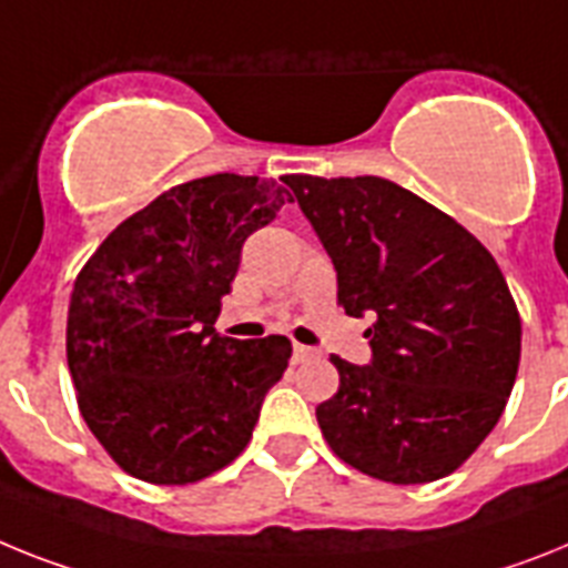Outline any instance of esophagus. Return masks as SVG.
Instances as JSON below:
<instances>
[{"label": "esophagus", "mask_w": 568, "mask_h": 568, "mask_svg": "<svg viewBox=\"0 0 568 568\" xmlns=\"http://www.w3.org/2000/svg\"><path fill=\"white\" fill-rule=\"evenodd\" d=\"M292 357H294V364H308V361H317V357H321V352L312 349V346H303V343H297Z\"/></svg>", "instance_id": "esophagus-1"}]
</instances>
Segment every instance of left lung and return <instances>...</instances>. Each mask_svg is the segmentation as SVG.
<instances>
[{
    "instance_id": "obj_1",
    "label": "left lung",
    "mask_w": 568,
    "mask_h": 568,
    "mask_svg": "<svg viewBox=\"0 0 568 568\" xmlns=\"http://www.w3.org/2000/svg\"><path fill=\"white\" fill-rule=\"evenodd\" d=\"M337 271V306L375 317L369 366L332 355L341 387L317 407L337 459L393 485L436 483L483 445L519 366V323L474 233L378 175H283Z\"/></svg>"
}]
</instances>
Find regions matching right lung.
Returning <instances> with one entry per match:
<instances>
[{"label":"right lung","mask_w":568,"mask_h":568,"mask_svg":"<svg viewBox=\"0 0 568 568\" xmlns=\"http://www.w3.org/2000/svg\"><path fill=\"white\" fill-rule=\"evenodd\" d=\"M285 199L274 179H193L132 213L80 268L65 326L80 416L135 479L199 483L254 436L292 341H233L213 323L242 245Z\"/></svg>","instance_id":"obj_1"}]
</instances>
